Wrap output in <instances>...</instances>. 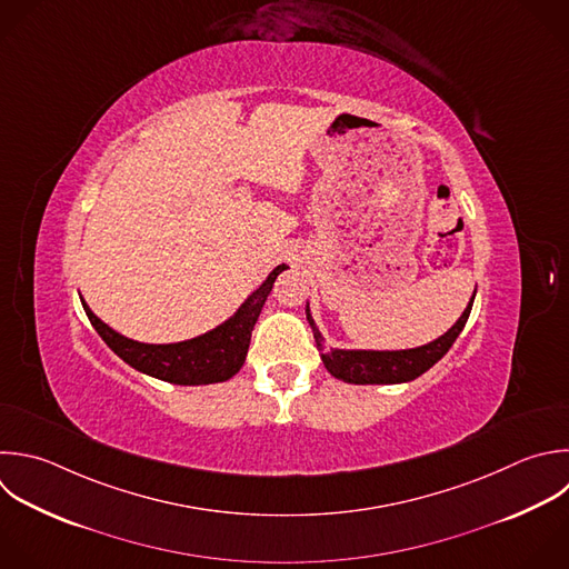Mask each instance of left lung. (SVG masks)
Segmentation results:
<instances>
[{
  "mask_svg": "<svg viewBox=\"0 0 569 569\" xmlns=\"http://www.w3.org/2000/svg\"><path fill=\"white\" fill-rule=\"evenodd\" d=\"M476 296V293H473ZM471 302L458 318V322L438 340L416 347V349H405V351H342V349H329L325 345V338L320 336L309 307H307V320L313 329V340L316 347L322 356V362L327 371L345 382L351 385H396V382H409L425 373L429 367H433L456 342L458 333L462 331L469 313H471Z\"/></svg>",
  "mask_w": 569,
  "mask_h": 569,
  "instance_id": "1",
  "label": "left lung"
}]
</instances>
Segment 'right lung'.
I'll list each match as a JSON object with an SVG mask.
<instances>
[{
  "instance_id": "add662e5",
  "label": "right lung",
  "mask_w": 569,
  "mask_h": 569,
  "mask_svg": "<svg viewBox=\"0 0 569 569\" xmlns=\"http://www.w3.org/2000/svg\"><path fill=\"white\" fill-rule=\"evenodd\" d=\"M284 269V264L276 267L269 273V278L260 284V289L249 296V300L238 309V313L231 320H227L224 325L204 336L173 345H147L124 338L109 325H104L87 307L84 300L82 307L100 338L133 369L173 385H211L229 380L244 365L256 320L262 311L267 296L273 289L276 278Z\"/></svg>"
}]
</instances>
